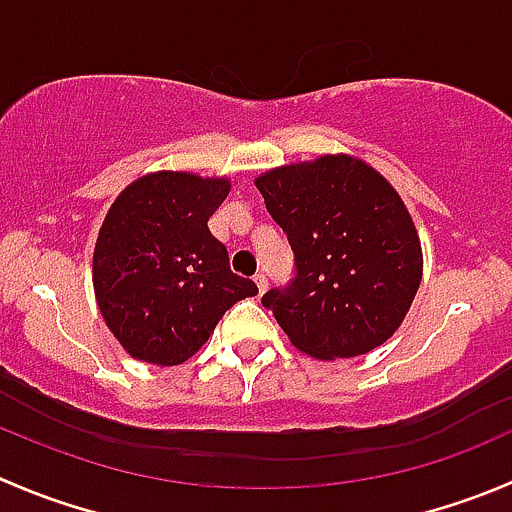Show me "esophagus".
I'll list each match as a JSON object with an SVG mask.
<instances>
[{"instance_id":"esophagus-1","label":"esophagus","mask_w":512,"mask_h":512,"mask_svg":"<svg viewBox=\"0 0 512 512\" xmlns=\"http://www.w3.org/2000/svg\"><path fill=\"white\" fill-rule=\"evenodd\" d=\"M255 285H257V290H260V295H262V292L267 290V277L265 275H255Z\"/></svg>"}]
</instances>
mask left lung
Here are the masks:
<instances>
[{
    "label": "left lung",
    "instance_id": "left-lung-1",
    "mask_svg": "<svg viewBox=\"0 0 512 512\" xmlns=\"http://www.w3.org/2000/svg\"><path fill=\"white\" fill-rule=\"evenodd\" d=\"M255 185L295 252L292 285L262 297L292 345L337 360L390 340L423 280L420 235L398 190L355 155L275 167Z\"/></svg>",
    "mask_w": 512,
    "mask_h": 512
}]
</instances>
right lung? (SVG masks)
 <instances>
[{"instance_id":"1","label":"right lung","mask_w":512,"mask_h":512,"mask_svg":"<svg viewBox=\"0 0 512 512\" xmlns=\"http://www.w3.org/2000/svg\"><path fill=\"white\" fill-rule=\"evenodd\" d=\"M230 187L227 177L150 172L104 215L92 257L94 300L135 360L182 365L237 300L257 295L207 227Z\"/></svg>"}]
</instances>
